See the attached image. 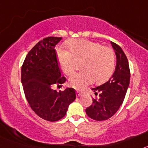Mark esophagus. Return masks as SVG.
<instances>
[{
  "label": "esophagus",
  "instance_id": "esophagus-1",
  "mask_svg": "<svg viewBox=\"0 0 148 148\" xmlns=\"http://www.w3.org/2000/svg\"><path fill=\"white\" fill-rule=\"evenodd\" d=\"M76 94L78 96H81L82 94V91H80V90H76Z\"/></svg>",
  "mask_w": 148,
  "mask_h": 148
}]
</instances>
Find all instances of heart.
<instances>
[{
  "label": "heart",
  "mask_w": 148,
  "mask_h": 148,
  "mask_svg": "<svg viewBox=\"0 0 148 148\" xmlns=\"http://www.w3.org/2000/svg\"><path fill=\"white\" fill-rule=\"evenodd\" d=\"M68 51L59 49L58 59L63 73L67 76L76 70L77 63H81L83 72L70 77L69 84L75 89H83L95 82L102 83L112 75L116 64L113 50L99 43L78 39L67 43Z\"/></svg>",
  "instance_id": "1"
}]
</instances>
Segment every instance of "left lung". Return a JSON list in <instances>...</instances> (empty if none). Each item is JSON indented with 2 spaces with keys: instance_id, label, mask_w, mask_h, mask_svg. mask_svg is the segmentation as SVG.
Returning a JSON list of instances; mask_svg holds the SVG:
<instances>
[{
  "instance_id": "left-lung-1",
  "label": "left lung",
  "mask_w": 148,
  "mask_h": 148,
  "mask_svg": "<svg viewBox=\"0 0 148 148\" xmlns=\"http://www.w3.org/2000/svg\"><path fill=\"white\" fill-rule=\"evenodd\" d=\"M116 55V66L112 77L106 83L92 88L99 99H93L86 113L92 119L104 121L111 118L123 103L130 84V72L127 58L118 44L111 41Z\"/></svg>"
}]
</instances>
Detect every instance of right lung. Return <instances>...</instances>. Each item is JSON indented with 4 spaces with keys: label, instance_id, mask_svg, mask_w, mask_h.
<instances>
[{
    "label": "right lung",
    "instance_id": "add662e5",
    "mask_svg": "<svg viewBox=\"0 0 148 148\" xmlns=\"http://www.w3.org/2000/svg\"><path fill=\"white\" fill-rule=\"evenodd\" d=\"M61 37L40 40L26 56L21 67V82L30 108L39 117L49 121L61 119L76 98L75 90L66 88L57 92L54 84L61 85L66 78L61 70L55 47Z\"/></svg>",
    "mask_w": 148,
    "mask_h": 148
}]
</instances>
